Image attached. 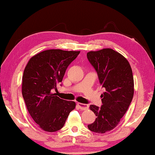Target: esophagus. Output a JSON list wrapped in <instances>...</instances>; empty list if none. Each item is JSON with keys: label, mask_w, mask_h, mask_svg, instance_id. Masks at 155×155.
Instances as JSON below:
<instances>
[{"label": "esophagus", "mask_w": 155, "mask_h": 155, "mask_svg": "<svg viewBox=\"0 0 155 155\" xmlns=\"http://www.w3.org/2000/svg\"><path fill=\"white\" fill-rule=\"evenodd\" d=\"M78 105L80 109H82V110H87V109H89V105L87 104H83V103H78Z\"/></svg>", "instance_id": "34e87169"}]
</instances>
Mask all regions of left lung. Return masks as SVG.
<instances>
[{"label": "left lung", "instance_id": "1", "mask_svg": "<svg viewBox=\"0 0 155 155\" xmlns=\"http://www.w3.org/2000/svg\"><path fill=\"white\" fill-rule=\"evenodd\" d=\"M87 58L98 76L105 92L101 95L102 105H90L96 120L88 125L92 132L103 134L112 130L127 111L134 96V78L129 61L111 48L87 53Z\"/></svg>", "mask_w": 155, "mask_h": 155}]
</instances>
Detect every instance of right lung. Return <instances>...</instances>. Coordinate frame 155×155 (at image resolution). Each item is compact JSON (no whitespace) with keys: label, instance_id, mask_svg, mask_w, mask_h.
I'll return each instance as SVG.
<instances>
[{"label":"right lung","instance_id":"1","mask_svg":"<svg viewBox=\"0 0 155 155\" xmlns=\"http://www.w3.org/2000/svg\"><path fill=\"white\" fill-rule=\"evenodd\" d=\"M80 51L51 49L30 59L23 75L22 95L28 111L41 130L48 132L64 127L75 102L56 96L52 90L61 82L68 65Z\"/></svg>","mask_w":155,"mask_h":155}]
</instances>
